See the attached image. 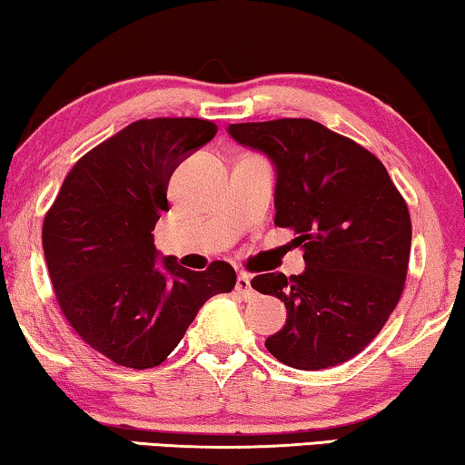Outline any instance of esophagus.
I'll list each match as a JSON object with an SVG mask.
<instances>
[{"instance_id":"34e87169","label":"esophagus","mask_w":465,"mask_h":465,"mask_svg":"<svg viewBox=\"0 0 465 465\" xmlns=\"http://www.w3.org/2000/svg\"><path fill=\"white\" fill-rule=\"evenodd\" d=\"M234 292H237L243 300L253 298L252 279H249V274H247V272H239V277H237V285H234Z\"/></svg>"}]
</instances>
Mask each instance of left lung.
<instances>
[{"label": "left lung", "instance_id": "1", "mask_svg": "<svg viewBox=\"0 0 465 465\" xmlns=\"http://www.w3.org/2000/svg\"><path fill=\"white\" fill-rule=\"evenodd\" d=\"M239 144L277 170L274 224L292 228L306 271L266 272L252 287L285 302L287 321L266 340L302 371L362 352L399 304L411 253V218L373 153L312 119L231 124Z\"/></svg>", "mask_w": 465, "mask_h": 465}]
</instances>
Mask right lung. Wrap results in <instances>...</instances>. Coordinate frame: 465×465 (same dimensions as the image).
Here are the masks:
<instances>
[{"instance_id": "add662e5", "label": "right lung", "mask_w": 465, "mask_h": 465, "mask_svg": "<svg viewBox=\"0 0 465 465\" xmlns=\"http://www.w3.org/2000/svg\"><path fill=\"white\" fill-rule=\"evenodd\" d=\"M218 125L194 117L134 121L73 165L44 218V255L58 306L87 346L130 369L161 365L212 295L237 274L216 260L203 272L157 260L153 231L170 212L180 161Z\"/></svg>"}]
</instances>
